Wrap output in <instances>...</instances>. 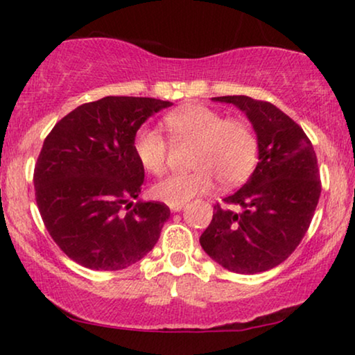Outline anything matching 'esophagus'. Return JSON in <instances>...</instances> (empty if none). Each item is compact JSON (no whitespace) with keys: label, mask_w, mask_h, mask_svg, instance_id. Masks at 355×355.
<instances>
[{"label":"esophagus","mask_w":355,"mask_h":355,"mask_svg":"<svg viewBox=\"0 0 355 355\" xmlns=\"http://www.w3.org/2000/svg\"><path fill=\"white\" fill-rule=\"evenodd\" d=\"M182 207H184V203H176V205H169V210L176 213V211H181Z\"/></svg>","instance_id":"34e87169"}]
</instances>
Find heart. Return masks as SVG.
Wrapping results in <instances>:
<instances>
[{
	"label": "heart",
	"instance_id": "1",
	"mask_svg": "<svg viewBox=\"0 0 355 355\" xmlns=\"http://www.w3.org/2000/svg\"><path fill=\"white\" fill-rule=\"evenodd\" d=\"M163 124L174 142H189L191 166L196 171L178 173L152 187L157 200L176 205L187 203L208 192L216 179L221 187H234L245 181L257 162V137L249 125L237 119H225L218 111L203 105H189L173 111ZM139 163L150 174L166 169L168 142L158 130L140 129L134 140Z\"/></svg>",
	"mask_w": 355,
	"mask_h": 355
}]
</instances>
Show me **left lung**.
<instances>
[{
    "mask_svg": "<svg viewBox=\"0 0 355 355\" xmlns=\"http://www.w3.org/2000/svg\"><path fill=\"white\" fill-rule=\"evenodd\" d=\"M244 111L257 135L259 163L244 186L215 205L200 245L223 268L255 275L283 263L300 244L317 208V155L299 124L268 101L245 95L215 96Z\"/></svg>",
    "mask_w": 355,
    "mask_h": 355,
    "instance_id": "8db88e82",
    "label": "left lung"
}]
</instances>
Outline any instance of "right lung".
Returning a JSON list of instances; mask_svg holds the SVG:
<instances>
[{
  "label": "right lung",
  "mask_w": 355,
  "mask_h": 355,
  "mask_svg": "<svg viewBox=\"0 0 355 355\" xmlns=\"http://www.w3.org/2000/svg\"><path fill=\"white\" fill-rule=\"evenodd\" d=\"M171 105L105 96L77 106L43 142L33 173L38 210L53 241L85 268L124 270L157 244L169 208L144 200L123 208L132 205L144 184L134 152L137 130Z\"/></svg>",
  "instance_id": "1"
}]
</instances>
